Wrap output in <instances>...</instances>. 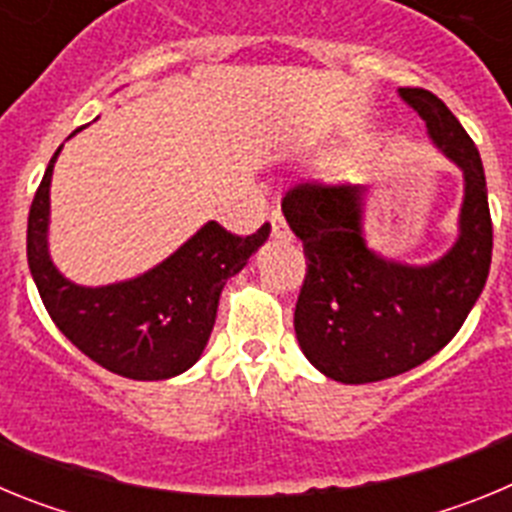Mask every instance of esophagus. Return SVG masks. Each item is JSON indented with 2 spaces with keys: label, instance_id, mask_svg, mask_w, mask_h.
<instances>
[{
  "label": "esophagus",
  "instance_id": "esophagus-1",
  "mask_svg": "<svg viewBox=\"0 0 512 512\" xmlns=\"http://www.w3.org/2000/svg\"><path fill=\"white\" fill-rule=\"evenodd\" d=\"M271 235H274V238H287L289 235V228H287V223H284V217H282V212H271Z\"/></svg>",
  "mask_w": 512,
  "mask_h": 512
}]
</instances>
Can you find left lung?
I'll use <instances>...</instances> for the list:
<instances>
[{
  "instance_id": "8db88e82",
  "label": "left lung",
  "mask_w": 512,
  "mask_h": 512,
  "mask_svg": "<svg viewBox=\"0 0 512 512\" xmlns=\"http://www.w3.org/2000/svg\"><path fill=\"white\" fill-rule=\"evenodd\" d=\"M400 97L464 174L459 238L441 259L410 266L366 246V187L359 184L305 182L282 200L307 256L297 341L318 372L343 384L382 382L438 354L459 333L490 274L492 220L474 140L436 94L402 87Z\"/></svg>"
}]
</instances>
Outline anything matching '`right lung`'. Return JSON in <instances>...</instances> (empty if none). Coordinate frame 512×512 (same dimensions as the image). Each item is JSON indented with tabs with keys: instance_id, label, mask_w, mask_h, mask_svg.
<instances>
[{
	"instance_id": "1",
	"label": "right lung",
	"mask_w": 512,
	"mask_h": 512,
	"mask_svg": "<svg viewBox=\"0 0 512 512\" xmlns=\"http://www.w3.org/2000/svg\"><path fill=\"white\" fill-rule=\"evenodd\" d=\"M58 153L61 148L45 169L27 217V264L45 310L63 336L107 372L143 382L187 372L210 341L225 282L264 246L269 223L243 238L210 220L146 274L81 287L63 277L48 253L51 176Z\"/></svg>"
}]
</instances>
